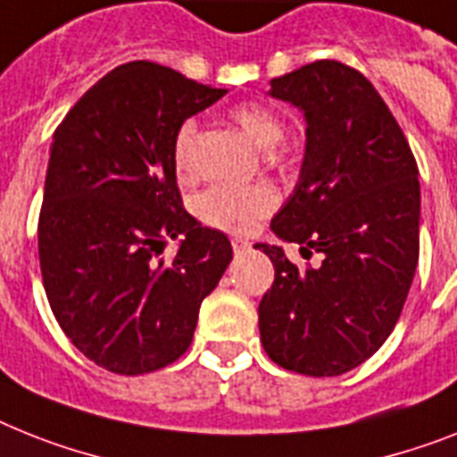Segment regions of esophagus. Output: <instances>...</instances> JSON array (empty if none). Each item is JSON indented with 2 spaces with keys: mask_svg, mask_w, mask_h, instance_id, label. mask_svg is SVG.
Listing matches in <instances>:
<instances>
[{
  "mask_svg": "<svg viewBox=\"0 0 457 457\" xmlns=\"http://www.w3.org/2000/svg\"><path fill=\"white\" fill-rule=\"evenodd\" d=\"M231 245H233V252H236V254H245V252L252 250V243L250 240H245V237H233Z\"/></svg>",
  "mask_w": 457,
  "mask_h": 457,
  "instance_id": "1",
  "label": "esophagus"
}]
</instances>
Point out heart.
Listing matches in <instances>:
<instances>
[{"label": "heart", "mask_w": 457, "mask_h": 457, "mask_svg": "<svg viewBox=\"0 0 457 457\" xmlns=\"http://www.w3.org/2000/svg\"><path fill=\"white\" fill-rule=\"evenodd\" d=\"M231 119L252 145L259 149H273L280 145L285 128L280 116L263 104H237L231 109ZM194 139L195 120H184L172 137V165L177 175H194ZM278 205V191L270 184H250V187H233L217 184L207 188L198 198V217L203 224L220 228L226 233H250L259 221L270 214Z\"/></svg>", "instance_id": "b5f03b06"}]
</instances>
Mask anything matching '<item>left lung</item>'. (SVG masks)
<instances>
[{"mask_svg":"<svg viewBox=\"0 0 457 457\" xmlns=\"http://www.w3.org/2000/svg\"><path fill=\"white\" fill-rule=\"evenodd\" d=\"M270 97L303 112L299 184L270 221L301 256L256 243L275 266L259 303L270 360L305 376H341L390 337L409 296L420 245L418 165L402 128L364 74L318 60L270 81Z\"/></svg>","mask_w":457,"mask_h":457,"instance_id":"8db88e82","label":"left lung"}]
</instances>
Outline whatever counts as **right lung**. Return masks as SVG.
<instances>
[{
  "mask_svg": "<svg viewBox=\"0 0 457 457\" xmlns=\"http://www.w3.org/2000/svg\"><path fill=\"white\" fill-rule=\"evenodd\" d=\"M226 96L170 67L112 70L53 135L39 214V263L51 311L90 361L120 376L187 353L198 311L233 250L182 207L172 137ZM179 239L172 260L160 256Z\"/></svg>",
  "mask_w": 457,
  "mask_h": 457,
  "instance_id": "1",
  "label": "right lung"
}]
</instances>
